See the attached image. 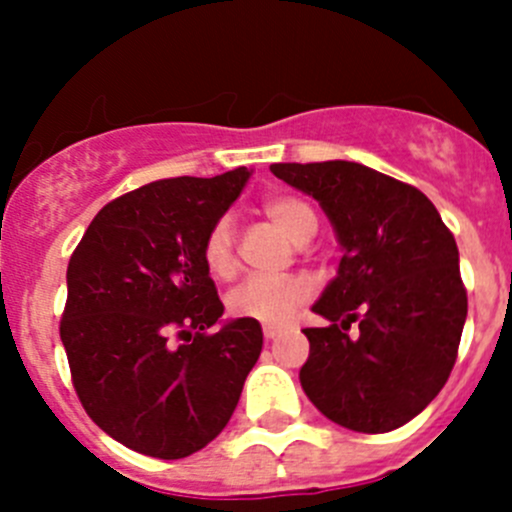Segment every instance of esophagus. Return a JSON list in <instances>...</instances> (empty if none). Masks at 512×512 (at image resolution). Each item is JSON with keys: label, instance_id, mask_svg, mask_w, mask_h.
Masks as SVG:
<instances>
[{"label": "esophagus", "instance_id": "1", "mask_svg": "<svg viewBox=\"0 0 512 512\" xmlns=\"http://www.w3.org/2000/svg\"><path fill=\"white\" fill-rule=\"evenodd\" d=\"M262 334H265V342H275V339L280 337V332H277L275 327H265L262 329Z\"/></svg>", "mask_w": 512, "mask_h": 512}]
</instances>
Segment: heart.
<instances>
[{
	"mask_svg": "<svg viewBox=\"0 0 512 512\" xmlns=\"http://www.w3.org/2000/svg\"><path fill=\"white\" fill-rule=\"evenodd\" d=\"M267 218L294 242H307L317 230V215L294 195H272L262 203ZM205 270L218 280L235 272V225L230 215L215 220L203 240ZM312 294L304 277H247L227 292L225 304L230 317L255 319L260 324H285L297 307Z\"/></svg>",
	"mask_w": 512,
	"mask_h": 512,
	"instance_id": "1",
	"label": "heart"
}]
</instances>
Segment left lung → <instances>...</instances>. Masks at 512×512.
I'll use <instances>...</instances> for the list:
<instances>
[{
	"instance_id": "1",
	"label": "left lung",
	"mask_w": 512,
	"mask_h": 512,
	"mask_svg": "<svg viewBox=\"0 0 512 512\" xmlns=\"http://www.w3.org/2000/svg\"><path fill=\"white\" fill-rule=\"evenodd\" d=\"M319 200L344 257L307 327L304 394L329 421L386 433L421 414L451 376L468 314L453 232L409 183L352 160L275 163ZM354 321L360 332L349 335Z\"/></svg>"
}]
</instances>
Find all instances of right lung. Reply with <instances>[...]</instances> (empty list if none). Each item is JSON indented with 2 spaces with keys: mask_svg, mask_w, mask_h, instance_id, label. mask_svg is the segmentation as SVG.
<instances>
[{
  "mask_svg": "<svg viewBox=\"0 0 512 512\" xmlns=\"http://www.w3.org/2000/svg\"><path fill=\"white\" fill-rule=\"evenodd\" d=\"M250 170L141 185L98 210L66 270L61 342L91 421L131 451L175 461L227 426L262 329L235 319L203 262L205 232Z\"/></svg>",
  "mask_w": 512,
  "mask_h": 512,
  "instance_id": "add662e5",
  "label": "right lung"
}]
</instances>
